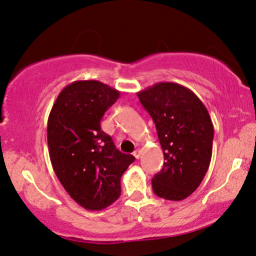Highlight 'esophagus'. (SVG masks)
<instances>
[{"label": "esophagus", "mask_w": 256, "mask_h": 256, "mask_svg": "<svg viewBox=\"0 0 256 256\" xmlns=\"http://www.w3.org/2000/svg\"><path fill=\"white\" fill-rule=\"evenodd\" d=\"M134 156L137 158V160H139V158H140V156H142V150H140V148H137V150L134 152Z\"/></svg>", "instance_id": "esophagus-1"}]
</instances>
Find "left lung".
Returning a JSON list of instances; mask_svg holds the SVG:
<instances>
[{
  "instance_id": "left-lung-1",
  "label": "left lung",
  "mask_w": 256,
  "mask_h": 256,
  "mask_svg": "<svg viewBox=\"0 0 256 256\" xmlns=\"http://www.w3.org/2000/svg\"><path fill=\"white\" fill-rule=\"evenodd\" d=\"M137 96L156 124L166 160L152 178L154 192L170 200L186 198L212 160L214 126L208 110L192 90L174 82H157Z\"/></svg>"
}]
</instances>
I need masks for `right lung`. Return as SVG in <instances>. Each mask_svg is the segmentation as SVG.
Wrapping results in <instances>:
<instances>
[{"instance_id":"obj_1","label":"right lung","mask_w":256,"mask_h":256,"mask_svg":"<svg viewBox=\"0 0 256 256\" xmlns=\"http://www.w3.org/2000/svg\"><path fill=\"white\" fill-rule=\"evenodd\" d=\"M120 92L96 80H78L58 96L47 122L54 172L68 195L87 210H102L120 196V177L134 160L100 128Z\"/></svg>"}]
</instances>
